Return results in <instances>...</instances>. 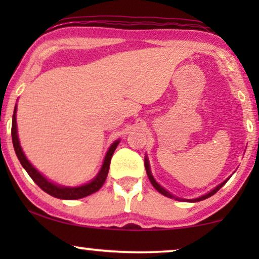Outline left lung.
Instances as JSON below:
<instances>
[{"label": "left lung", "mask_w": 259, "mask_h": 259, "mask_svg": "<svg viewBox=\"0 0 259 259\" xmlns=\"http://www.w3.org/2000/svg\"><path fill=\"white\" fill-rule=\"evenodd\" d=\"M145 168H146V173H147V176H148V179H150V182H151V184L152 185H153V187L155 190L158 191V192H160L161 194H164V196H166V197H168V198H175L176 200H182L180 199V198H178V197H175V196H172L171 193L168 192V191H166L164 187H161L160 185H159V184L155 182L154 180V178H153V176H152V173H151V169H150V165H148V160L147 159H145ZM228 182V180H225V182H223L222 184H219V185L217 186V187H214L213 190L211 191V192H208L207 194H204V196H201V197H199V198H196V199H191L190 201H200V200H204V199H206V198H208V197H211V196H213V194L215 193V192H218L219 190L222 189L223 186L225 185V183ZM183 200H185V199H183Z\"/></svg>", "instance_id": "left-lung-1"}]
</instances>
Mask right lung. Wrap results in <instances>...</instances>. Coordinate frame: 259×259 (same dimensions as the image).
Instances as JSON below:
<instances>
[{"instance_id": "1", "label": "right lung", "mask_w": 259, "mask_h": 259, "mask_svg": "<svg viewBox=\"0 0 259 259\" xmlns=\"http://www.w3.org/2000/svg\"><path fill=\"white\" fill-rule=\"evenodd\" d=\"M12 139H13L14 150H15V153L17 155V158H19L21 165L23 166V168L26 169L30 178L33 179L35 183H36V185L40 186L41 190H44L46 193L51 194V196L55 197V198H59V199H67V200L80 199V198L90 196V194L97 192V191L101 189V186L104 185L106 178H107L112 155H113V153H114V151H115L116 146H118V144L120 143L119 140H116L112 144V146L109 147L107 154H106L104 164H102V167L100 169V172L98 173V176L95 177V178L92 180L91 183L84 184V185L77 186V187H63V186L55 185L54 183L49 182L47 178H45V177L42 176L41 173L38 172L37 169L30 164L29 161L27 160L26 155H24L22 148H21L19 137H17L16 106H15V109H14V115H13Z\"/></svg>"}]
</instances>
